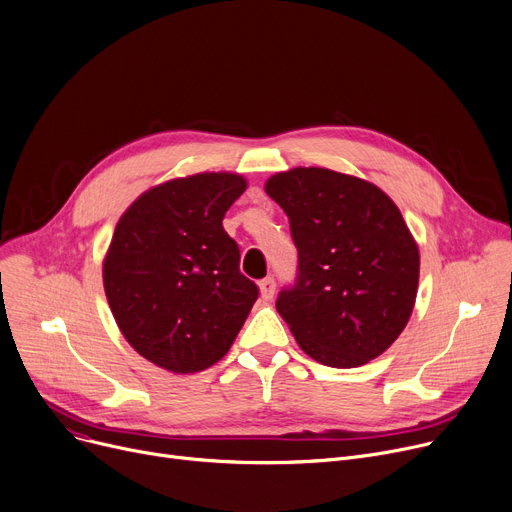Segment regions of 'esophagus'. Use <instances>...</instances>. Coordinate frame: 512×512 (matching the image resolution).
<instances>
[{
    "mask_svg": "<svg viewBox=\"0 0 512 512\" xmlns=\"http://www.w3.org/2000/svg\"><path fill=\"white\" fill-rule=\"evenodd\" d=\"M274 292H276V282L274 278H263L259 282V294L263 301H272L274 299Z\"/></svg>",
    "mask_w": 512,
    "mask_h": 512,
    "instance_id": "34e87169",
    "label": "esophagus"
}]
</instances>
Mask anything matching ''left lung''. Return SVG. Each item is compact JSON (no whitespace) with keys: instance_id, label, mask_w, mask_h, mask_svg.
I'll list each match as a JSON object with an SVG mask.
<instances>
[{"instance_id":"left-lung-1","label":"left lung","mask_w":512,"mask_h":512,"mask_svg":"<svg viewBox=\"0 0 512 512\" xmlns=\"http://www.w3.org/2000/svg\"><path fill=\"white\" fill-rule=\"evenodd\" d=\"M265 193L288 215L299 280L276 309L321 365L351 369L380 357L409 324L419 247L380 186L328 168H292Z\"/></svg>"}]
</instances>
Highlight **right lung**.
I'll use <instances>...</instances> for the list:
<instances>
[{"label": "right lung", "instance_id": "add662e5", "mask_svg": "<svg viewBox=\"0 0 512 512\" xmlns=\"http://www.w3.org/2000/svg\"><path fill=\"white\" fill-rule=\"evenodd\" d=\"M234 172H201L151 186L120 215L103 257V288L126 342L149 363L197 373L238 336L257 286L222 220L247 191Z\"/></svg>", "mask_w": 512, "mask_h": 512}]
</instances>
